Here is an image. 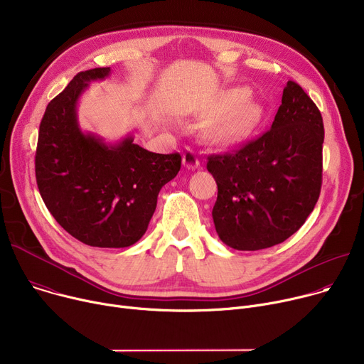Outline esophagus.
<instances>
[{
  "label": "esophagus",
  "mask_w": 364,
  "mask_h": 364,
  "mask_svg": "<svg viewBox=\"0 0 364 364\" xmlns=\"http://www.w3.org/2000/svg\"><path fill=\"white\" fill-rule=\"evenodd\" d=\"M183 164L184 167L188 168V170H196L197 167L200 165V159H199V155H197V152L191 148H187L183 154Z\"/></svg>",
  "instance_id": "esophagus-1"
}]
</instances>
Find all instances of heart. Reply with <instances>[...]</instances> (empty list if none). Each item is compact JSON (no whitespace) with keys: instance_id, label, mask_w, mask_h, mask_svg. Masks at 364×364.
Returning <instances> with one entry per match:
<instances>
[{"instance_id":"1","label":"heart","mask_w":364,"mask_h":364,"mask_svg":"<svg viewBox=\"0 0 364 364\" xmlns=\"http://www.w3.org/2000/svg\"><path fill=\"white\" fill-rule=\"evenodd\" d=\"M244 98L245 94L242 91H235L230 97V103H240ZM259 117L261 112L255 105L242 103L219 120L216 130L222 139L232 141L250 132L258 123Z\"/></svg>"}]
</instances>
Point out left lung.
<instances>
[{
	"mask_svg": "<svg viewBox=\"0 0 364 364\" xmlns=\"http://www.w3.org/2000/svg\"><path fill=\"white\" fill-rule=\"evenodd\" d=\"M322 116L287 81L272 127L240 149L208 156L218 184L212 210L223 244L257 251L286 241L314 210L322 184Z\"/></svg>",
	"mask_w": 364,
	"mask_h": 364,
	"instance_id": "8db88e82",
	"label": "left lung"
}]
</instances>
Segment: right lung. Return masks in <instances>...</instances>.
Returning a JSON list of instances; mask_svg holds the SVG:
<instances>
[{
  "label": "right lung",
  "instance_id": "right-lung-1",
  "mask_svg": "<svg viewBox=\"0 0 364 364\" xmlns=\"http://www.w3.org/2000/svg\"><path fill=\"white\" fill-rule=\"evenodd\" d=\"M110 68L77 74L48 105L39 127L36 181L56 222L78 241L100 248H124L146 232L158 193L181 167L180 154H155L134 136L106 144L78 124L77 105L88 82Z\"/></svg>",
  "mask_w": 364,
  "mask_h": 364
}]
</instances>
